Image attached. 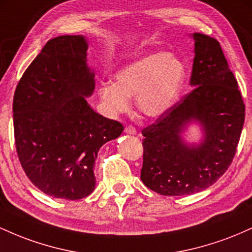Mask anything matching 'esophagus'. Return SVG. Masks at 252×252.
<instances>
[{
    "label": "esophagus",
    "instance_id": "34e87169",
    "mask_svg": "<svg viewBox=\"0 0 252 252\" xmlns=\"http://www.w3.org/2000/svg\"><path fill=\"white\" fill-rule=\"evenodd\" d=\"M124 132L129 135H136V129L132 126H126V129H124Z\"/></svg>",
    "mask_w": 252,
    "mask_h": 252
}]
</instances>
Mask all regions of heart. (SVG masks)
<instances>
[{"mask_svg":"<svg viewBox=\"0 0 252 252\" xmlns=\"http://www.w3.org/2000/svg\"><path fill=\"white\" fill-rule=\"evenodd\" d=\"M186 79V66L179 57L160 51L134 60L115 74L114 83L98 89L100 103L109 115L129 109L136 98L141 114L158 118L174 105Z\"/></svg>","mask_w":252,"mask_h":252,"instance_id":"b5f03b06","label":"heart"}]
</instances>
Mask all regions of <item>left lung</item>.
I'll return each mask as SVG.
<instances>
[{
  "label": "left lung",
  "mask_w": 252,
  "mask_h": 252,
  "mask_svg": "<svg viewBox=\"0 0 252 252\" xmlns=\"http://www.w3.org/2000/svg\"><path fill=\"white\" fill-rule=\"evenodd\" d=\"M192 36L189 84L194 89L142 130L141 180L162 195L193 194L212 186L232 162L244 124V102L220 45L205 34ZM190 122L204 131L199 145L182 140Z\"/></svg>",
  "instance_id": "1"
}]
</instances>
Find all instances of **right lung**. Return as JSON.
Segmentation results:
<instances>
[{
	"label": "right lung",
	"instance_id": "1",
	"mask_svg": "<svg viewBox=\"0 0 252 252\" xmlns=\"http://www.w3.org/2000/svg\"><path fill=\"white\" fill-rule=\"evenodd\" d=\"M86 57L83 35L51 39L14 94V136L22 168L41 192L66 200L94 192L98 150L124 129L86 102L94 90Z\"/></svg>",
	"mask_w": 252,
	"mask_h": 252
}]
</instances>
